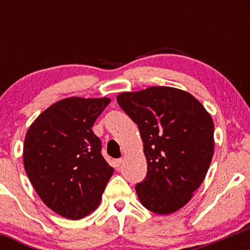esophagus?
<instances>
[{
    "instance_id": "obj_1",
    "label": "esophagus",
    "mask_w": 250,
    "mask_h": 250,
    "mask_svg": "<svg viewBox=\"0 0 250 250\" xmlns=\"http://www.w3.org/2000/svg\"><path fill=\"white\" fill-rule=\"evenodd\" d=\"M122 163H123L122 159H116V160H114V166H115V168H119V167H121V165H122Z\"/></svg>"
}]
</instances>
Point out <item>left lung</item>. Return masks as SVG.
Instances as JSON below:
<instances>
[{
    "mask_svg": "<svg viewBox=\"0 0 250 250\" xmlns=\"http://www.w3.org/2000/svg\"><path fill=\"white\" fill-rule=\"evenodd\" d=\"M139 126L148 173L135 190L146 209L175 213L200 187L214 155V122L189 92L150 86L117 95Z\"/></svg>",
    "mask_w": 250,
    "mask_h": 250,
    "instance_id": "8db88e82",
    "label": "left lung"
}]
</instances>
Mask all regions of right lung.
Masks as SVG:
<instances>
[{"mask_svg":"<svg viewBox=\"0 0 250 250\" xmlns=\"http://www.w3.org/2000/svg\"><path fill=\"white\" fill-rule=\"evenodd\" d=\"M109 98L71 97L46 108L29 126L23 166L44 204L60 216L81 220L95 210L114 168L92 131Z\"/></svg>","mask_w":250,"mask_h":250,"instance_id":"right-lung-1","label":"right lung"}]
</instances>
